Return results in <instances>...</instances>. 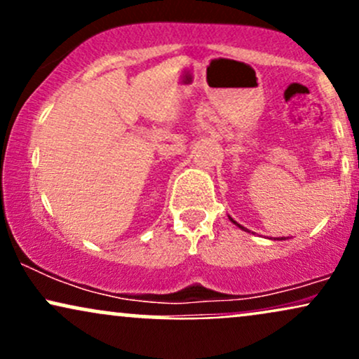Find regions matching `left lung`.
<instances>
[{
  "label": "left lung",
  "instance_id": "obj_1",
  "mask_svg": "<svg viewBox=\"0 0 359 359\" xmlns=\"http://www.w3.org/2000/svg\"><path fill=\"white\" fill-rule=\"evenodd\" d=\"M233 221V219H231ZM234 222V224H238V222L236 221H233ZM238 226H240V224H238ZM240 228H243V226H240ZM243 229H245V228H243ZM282 240H283V238H282Z\"/></svg>",
  "mask_w": 359,
  "mask_h": 359
}]
</instances>
